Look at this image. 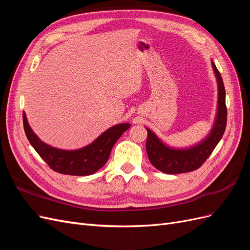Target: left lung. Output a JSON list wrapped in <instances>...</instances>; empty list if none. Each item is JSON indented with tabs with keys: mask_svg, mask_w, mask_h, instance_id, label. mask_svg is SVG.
<instances>
[{
	"mask_svg": "<svg viewBox=\"0 0 250 250\" xmlns=\"http://www.w3.org/2000/svg\"><path fill=\"white\" fill-rule=\"evenodd\" d=\"M218 82V111L215 124L208 137L198 145L188 149H174L166 146L156 135L147 128L148 138L146 150L150 163L154 167L167 174L191 172L201 167L202 164L213 152L225 131L228 110L225 105V88L220 73L215 63L211 62Z\"/></svg>",
	"mask_w": 250,
	"mask_h": 250,
	"instance_id": "8db88e82",
	"label": "left lung"
}]
</instances>
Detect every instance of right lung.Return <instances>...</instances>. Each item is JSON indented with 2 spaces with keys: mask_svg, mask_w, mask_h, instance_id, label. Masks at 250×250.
Here are the masks:
<instances>
[{
  "mask_svg": "<svg viewBox=\"0 0 250 250\" xmlns=\"http://www.w3.org/2000/svg\"><path fill=\"white\" fill-rule=\"evenodd\" d=\"M22 123L27 139L49 167L57 173L75 176H86L94 174L108 161L110 151L121 135L130 127V124L123 123L110 127L99 138L86 147L78 150H62L47 145L30 128L22 112Z\"/></svg>",
  "mask_w": 250,
  "mask_h": 250,
  "instance_id": "obj_1",
  "label": "right lung"
}]
</instances>
